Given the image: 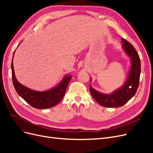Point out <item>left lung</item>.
<instances>
[{
	"label": "left lung",
	"instance_id": "1",
	"mask_svg": "<svg viewBox=\"0 0 153 153\" xmlns=\"http://www.w3.org/2000/svg\"><path fill=\"white\" fill-rule=\"evenodd\" d=\"M123 48L125 53L131 59V66L125 84L112 94H103L97 91L91 85L90 92L94 100L100 105L105 107H119L122 106L135 96L139 85L140 75V59L138 53L131 44L122 39Z\"/></svg>",
	"mask_w": 153,
	"mask_h": 153
}]
</instances>
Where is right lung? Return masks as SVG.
<instances>
[{
  "label": "right lung",
  "instance_id": "right-lung-1",
  "mask_svg": "<svg viewBox=\"0 0 153 153\" xmlns=\"http://www.w3.org/2000/svg\"><path fill=\"white\" fill-rule=\"evenodd\" d=\"M11 71L13 85L18 94L32 107L38 109L49 108L58 104L65 94L68 85L71 78V76H64L61 83L57 86L50 90L40 92L29 89L18 82L15 75L13 61Z\"/></svg>",
  "mask_w": 153,
  "mask_h": 153
}]
</instances>
